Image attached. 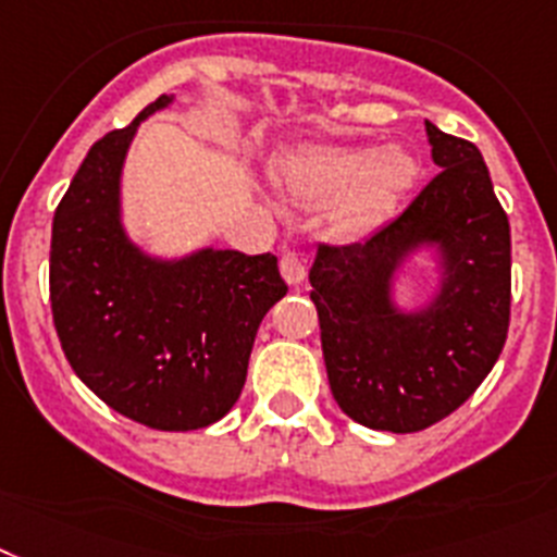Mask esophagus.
Returning a JSON list of instances; mask_svg holds the SVG:
<instances>
[{
  "mask_svg": "<svg viewBox=\"0 0 557 557\" xmlns=\"http://www.w3.org/2000/svg\"><path fill=\"white\" fill-rule=\"evenodd\" d=\"M280 274L286 277L288 286H300L306 280V257L297 255V251H286L280 257Z\"/></svg>",
  "mask_w": 557,
  "mask_h": 557,
  "instance_id": "obj_1",
  "label": "esophagus"
}]
</instances>
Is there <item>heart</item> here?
<instances>
[{
    "label": "heart",
    "instance_id": "b5f03b06",
    "mask_svg": "<svg viewBox=\"0 0 557 557\" xmlns=\"http://www.w3.org/2000/svg\"><path fill=\"white\" fill-rule=\"evenodd\" d=\"M419 181V161L401 144H297L271 163V184L300 207H322L329 235L357 243L394 221Z\"/></svg>",
    "mask_w": 557,
    "mask_h": 557
}]
</instances>
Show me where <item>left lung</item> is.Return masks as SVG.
<instances>
[{"mask_svg":"<svg viewBox=\"0 0 557 557\" xmlns=\"http://www.w3.org/2000/svg\"><path fill=\"white\" fill-rule=\"evenodd\" d=\"M438 175L366 243L320 246L308 271L336 405L354 422L416 433L465 405L509 329V221L479 147L424 121ZM416 256L437 286L398 300Z\"/></svg>","mask_w":557,"mask_h":557,"instance_id":"1","label":"left lung"}]
</instances>
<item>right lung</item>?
Returning <instances> with one entry per match:
<instances>
[{
  "label": "right lung",
  "instance_id": "add662e5",
  "mask_svg": "<svg viewBox=\"0 0 557 557\" xmlns=\"http://www.w3.org/2000/svg\"><path fill=\"white\" fill-rule=\"evenodd\" d=\"M161 96L96 141L53 214L50 306L70 368L112 410L156 430H200L235 408L251 345L288 286L274 255L203 246L149 255L129 237L121 175Z\"/></svg>",
  "mask_w": 557,
  "mask_h": 557
}]
</instances>
